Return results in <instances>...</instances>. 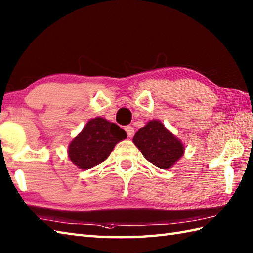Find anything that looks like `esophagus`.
<instances>
[{"label":"esophagus","instance_id":"obj_1","mask_svg":"<svg viewBox=\"0 0 253 253\" xmlns=\"http://www.w3.org/2000/svg\"><path fill=\"white\" fill-rule=\"evenodd\" d=\"M125 131L127 133L128 137H133V135H135V129H133L132 126H126L125 127Z\"/></svg>","mask_w":253,"mask_h":253}]
</instances>
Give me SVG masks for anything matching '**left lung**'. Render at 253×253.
<instances>
[{
	"label": "left lung",
	"mask_w": 253,
	"mask_h": 253,
	"mask_svg": "<svg viewBox=\"0 0 253 253\" xmlns=\"http://www.w3.org/2000/svg\"><path fill=\"white\" fill-rule=\"evenodd\" d=\"M143 157L160 169H170L185 152L184 144L160 121H150L132 139Z\"/></svg>",
	"instance_id": "left-lung-1"
}]
</instances>
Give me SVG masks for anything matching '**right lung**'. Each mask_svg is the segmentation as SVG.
<instances>
[{"mask_svg": "<svg viewBox=\"0 0 253 253\" xmlns=\"http://www.w3.org/2000/svg\"><path fill=\"white\" fill-rule=\"evenodd\" d=\"M127 133L103 117L90 120L68 146V157L80 169H89L107 159Z\"/></svg>", "mask_w": 253, "mask_h": 253, "instance_id": "obj_1", "label": "right lung"}]
</instances>
